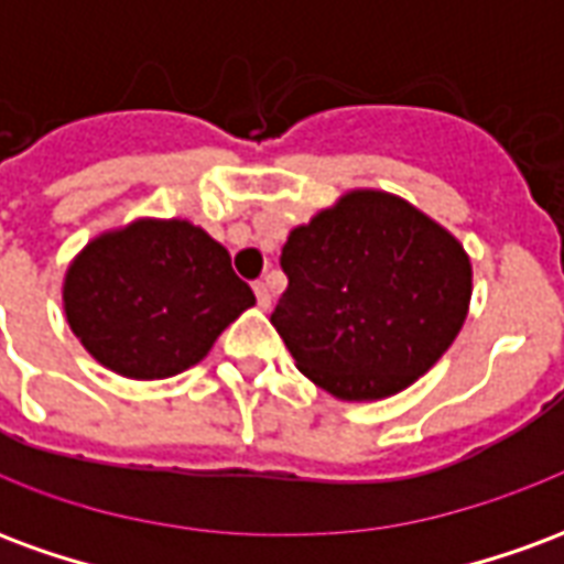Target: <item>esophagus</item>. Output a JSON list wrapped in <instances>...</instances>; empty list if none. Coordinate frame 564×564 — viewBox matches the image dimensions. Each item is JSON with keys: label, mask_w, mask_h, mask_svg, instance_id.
<instances>
[{"label": "esophagus", "mask_w": 564, "mask_h": 564, "mask_svg": "<svg viewBox=\"0 0 564 564\" xmlns=\"http://www.w3.org/2000/svg\"><path fill=\"white\" fill-rule=\"evenodd\" d=\"M253 293H257V305H259V307H269V305H271L269 283H265V281H257V283H253Z\"/></svg>", "instance_id": "1"}]
</instances>
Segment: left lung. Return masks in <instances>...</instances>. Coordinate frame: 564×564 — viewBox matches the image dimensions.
Wrapping results in <instances>:
<instances>
[{"mask_svg": "<svg viewBox=\"0 0 564 564\" xmlns=\"http://www.w3.org/2000/svg\"><path fill=\"white\" fill-rule=\"evenodd\" d=\"M271 326L302 375L338 399H387L459 335L471 262L435 220L390 193L356 189L290 232Z\"/></svg>", "mask_w": 564, "mask_h": 564, "instance_id": "1", "label": "left lung"}]
</instances>
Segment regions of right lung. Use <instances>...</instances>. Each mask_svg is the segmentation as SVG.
<instances>
[{
	"label": "right lung",
	"mask_w": 564,
	"mask_h": 564,
	"mask_svg": "<svg viewBox=\"0 0 564 564\" xmlns=\"http://www.w3.org/2000/svg\"><path fill=\"white\" fill-rule=\"evenodd\" d=\"M63 302L72 332L105 368L156 380L196 366L257 299L208 232L141 220L84 247Z\"/></svg>",
	"instance_id": "right-lung-1"
}]
</instances>
